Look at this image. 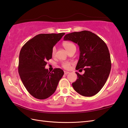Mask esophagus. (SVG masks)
<instances>
[{"label":"esophagus","mask_w":128,"mask_h":128,"mask_svg":"<svg viewBox=\"0 0 128 128\" xmlns=\"http://www.w3.org/2000/svg\"><path fill=\"white\" fill-rule=\"evenodd\" d=\"M69 72H66V71H64V74L65 75H67V74H69Z\"/></svg>","instance_id":"34e87169"}]
</instances>
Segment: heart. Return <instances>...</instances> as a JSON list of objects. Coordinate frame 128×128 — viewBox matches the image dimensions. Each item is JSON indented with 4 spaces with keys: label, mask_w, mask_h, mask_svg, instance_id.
I'll use <instances>...</instances> for the list:
<instances>
[{
    "label": "heart",
    "mask_w": 128,
    "mask_h": 128,
    "mask_svg": "<svg viewBox=\"0 0 128 128\" xmlns=\"http://www.w3.org/2000/svg\"><path fill=\"white\" fill-rule=\"evenodd\" d=\"M62 46H64V48H66V49L69 52L72 48L75 47V45H74V44H73L71 42L69 41H65L62 43ZM55 52H56V48L55 47H54L52 49V55H54L55 54ZM71 66V63L70 62H63L62 64V66L63 68L66 69H68L70 68Z\"/></svg>",
    "instance_id": "heart-1"
}]
</instances>
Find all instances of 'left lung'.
<instances>
[{"label":"left lung","mask_w":128,"mask_h":128,"mask_svg":"<svg viewBox=\"0 0 128 128\" xmlns=\"http://www.w3.org/2000/svg\"><path fill=\"white\" fill-rule=\"evenodd\" d=\"M64 40L77 44L80 50L76 70H84L83 75L76 72L78 79L72 83L79 94L86 97L97 94L105 84L110 73V52L105 42L92 32L82 31L66 34Z\"/></svg>","instance_id":"obj_1"}]
</instances>
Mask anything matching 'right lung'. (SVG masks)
Returning a JSON list of instances; mask_svg holds the SVG:
<instances>
[{
  "label": "right lung",
  "mask_w": 128,
  "mask_h": 128,
  "mask_svg": "<svg viewBox=\"0 0 128 128\" xmlns=\"http://www.w3.org/2000/svg\"><path fill=\"white\" fill-rule=\"evenodd\" d=\"M65 33L39 34L28 41L20 51L18 73L30 94L44 100L49 97L56 89L64 75L60 68L52 72L45 67L52 58V49Z\"/></svg>",
  "instance_id": "1"
}]
</instances>
